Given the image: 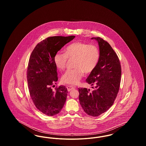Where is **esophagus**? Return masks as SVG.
Listing matches in <instances>:
<instances>
[{
	"mask_svg": "<svg viewBox=\"0 0 146 146\" xmlns=\"http://www.w3.org/2000/svg\"><path fill=\"white\" fill-rule=\"evenodd\" d=\"M67 90H68V91H71L72 90L74 89H75V88H74V87L72 86L68 85V86H67Z\"/></svg>",
	"mask_w": 146,
	"mask_h": 146,
	"instance_id": "obj_1",
	"label": "esophagus"
}]
</instances>
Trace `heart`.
Segmentation results:
<instances>
[{
	"mask_svg": "<svg viewBox=\"0 0 146 146\" xmlns=\"http://www.w3.org/2000/svg\"><path fill=\"white\" fill-rule=\"evenodd\" d=\"M64 54L56 52L54 56V62L59 70H64L68 58H74V68L67 70L61 78L63 83L75 85L78 83L84 72L90 73L97 66L100 52L97 45L88 44L86 42H72L64 49Z\"/></svg>",
	"mask_w": 146,
	"mask_h": 146,
	"instance_id": "obj_1",
	"label": "heart"
}]
</instances>
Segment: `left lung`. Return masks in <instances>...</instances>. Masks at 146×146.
Listing matches in <instances>:
<instances>
[{
    "label": "left lung",
    "mask_w": 146,
    "mask_h": 146,
    "mask_svg": "<svg viewBox=\"0 0 146 146\" xmlns=\"http://www.w3.org/2000/svg\"><path fill=\"white\" fill-rule=\"evenodd\" d=\"M98 44L100 56L95 70L86 80L94 90L79 88V100L84 111L97 117L108 111L113 104L119 90L121 70L117 54L108 42L94 37Z\"/></svg>",
    "instance_id": "left-lung-1"
}]
</instances>
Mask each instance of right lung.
<instances>
[{"label": "right lung", "instance_id": "add662e5", "mask_svg": "<svg viewBox=\"0 0 146 146\" xmlns=\"http://www.w3.org/2000/svg\"><path fill=\"white\" fill-rule=\"evenodd\" d=\"M75 36H50L38 43L29 57L27 67L29 92L36 108L43 114L53 116L61 111L68 91L61 85L51 89L58 80L54 56Z\"/></svg>", "mask_w": 146, "mask_h": 146}]
</instances>
